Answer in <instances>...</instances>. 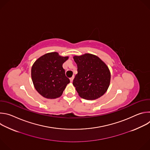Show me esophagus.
Instances as JSON below:
<instances>
[{
	"label": "esophagus",
	"instance_id": "34e87169",
	"mask_svg": "<svg viewBox=\"0 0 150 150\" xmlns=\"http://www.w3.org/2000/svg\"><path fill=\"white\" fill-rule=\"evenodd\" d=\"M74 78V76H73L72 78H70V81H71V82H72L73 81Z\"/></svg>",
	"mask_w": 150,
	"mask_h": 150
}]
</instances>
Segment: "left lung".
Listing matches in <instances>:
<instances>
[{
  "mask_svg": "<svg viewBox=\"0 0 150 150\" xmlns=\"http://www.w3.org/2000/svg\"><path fill=\"white\" fill-rule=\"evenodd\" d=\"M78 67L73 85L82 98L96 100L108 90L110 82L111 74L106 64L98 56L85 53L74 56Z\"/></svg>",
  "mask_w": 150,
  "mask_h": 150,
  "instance_id": "obj_1",
  "label": "left lung"
}]
</instances>
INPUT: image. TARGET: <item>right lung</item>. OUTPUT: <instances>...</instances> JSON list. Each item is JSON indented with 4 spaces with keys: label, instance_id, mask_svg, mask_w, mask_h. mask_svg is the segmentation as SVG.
<instances>
[{
    "label": "right lung",
    "instance_id": "1",
    "mask_svg": "<svg viewBox=\"0 0 150 150\" xmlns=\"http://www.w3.org/2000/svg\"><path fill=\"white\" fill-rule=\"evenodd\" d=\"M68 56H61L57 52L46 53L35 60L31 68V78L37 92L46 98L60 97L70 82L62 67Z\"/></svg>",
    "mask_w": 150,
    "mask_h": 150
}]
</instances>
